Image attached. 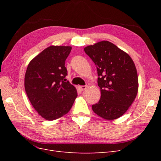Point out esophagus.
Returning a JSON list of instances; mask_svg holds the SVG:
<instances>
[{"instance_id": "1", "label": "esophagus", "mask_w": 161, "mask_h": 161, "mask_svg": "<svg viewBox=\"0 0 161 161\" xmlns=\"http://www.w3.org/2000/svg\"><path fill=\"white\" fill-rule=\"evenodd\" d=\"M87 88V86H79V89H80L81 91H83L85 90H86Z\"/></svg>"}]
</instances>
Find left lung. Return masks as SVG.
<instances>
[{"label": "left lung", "mask_w": 161, "mask_h": 161, "mask_svg": "<svg viewBox=\"0 0 161 161\" xmlns=\"http://www.w3.org/2000/svg\"><path fill=\"white\" fill-rule=\"evenodd\" d=\"M95 64L101 98L92 105L97 115L107 120L122 116L132 104L138 91L137 70L127 53L108 41L84 48Z\"/></svg>", "instance_id": "8db88e82"}]
</instances>
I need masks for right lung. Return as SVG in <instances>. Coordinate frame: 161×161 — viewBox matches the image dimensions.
I'll list each match as a JSON object with an SVG mask.
<instances>
[{
    "label": "right lung",
    "instance_id": "obj_1",
    "mask_svg": "<svg viewBox=\"0 0 161 161\" xmlns=\"http://www.w3.org/2000/svg\"><path fill=\"white\" fill-rule=\"evenodd\" d=\"M71 50L70 46H49L28 64L24 82L25 92L33 108L46 120L66 115L78 95L75 87L65 82V60Z\"/></svg>",
    "mask_w": 161,
    "mask_h": 161
}]
</instances>
